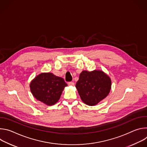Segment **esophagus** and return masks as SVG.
I'll return each instance as SVG.
<instances>
[{
  "label": "esophagus",
  "instance_id": "obj_1",
  "mask_svg": "<svg viewBox=\"0 0 147 147\" xmlns=\"http://www.w3.org/2000/svg\"><path fill=\"white\" fill-rule=\"evenodd\" d=\"M68 85L69 86H74V83L73 82H69L68 83Z\"/></svg>",
  "mask_w": 147,
  "mask_h": 147
}]
</instances>
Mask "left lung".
I'll return each instance as SVG.
<instances>
[{"label": "left lung", "instance_id": "left-lung-1", "mask_svg": "<svg viewBox=\"0 0 147 147\" xmlns=\"http://www.w3.org/2000/svg\"><path fill=\"white\" fill-rule=\"evenodd\" d=\"M111 78L100 70L82 71L76 87L82 101L89 106H95L110 92Z\"/></svg>", "mask_w": 147, "mask_h": 147}]
</instances>
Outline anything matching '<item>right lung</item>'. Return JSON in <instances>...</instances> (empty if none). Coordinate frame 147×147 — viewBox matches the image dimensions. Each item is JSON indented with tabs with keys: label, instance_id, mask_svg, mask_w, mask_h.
Listing matches in <instances>:
<instances>
[{
	"label": "right lung",
	"instance_id": "obj_1",
	"mask_svg": "<svg viewBox=\"0 0 147 147\" xmlns=\"http://www.w3.org/2000/svg\"><path fill=\"white\" fill-rule=\"evenodd\" d=\"M67 86L63 78L52 73H42L37 75L30 84L32 95L48 106L53 105L58 102Z\"/></svg>",
	"mask_w": 147,
	"mask_h": 147
}]
</instances>
